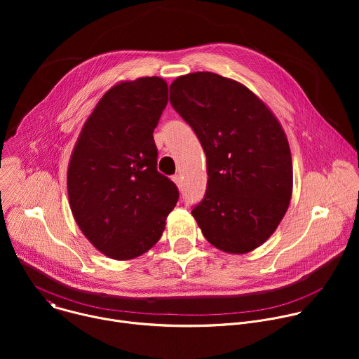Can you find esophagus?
Masks as SVG:
<instances>
[{"mask_svg":"<svg viewBox=\"0 0 359 359\" xmlns=\"http://www.w3.org/2000/svg\"><path fill=\"white\" fill-rule=\"evenodd\" d=\"M173 182L176 183V186H177L179 189H182L183 180H182V176H180V175H175V176H173Z\"/></svg>","mask_w":359,"mask_h":359,"instance_id":"obj_1","label":"esophagus"}]
</instances>
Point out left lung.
Masks as SVG:
<instances>
[{
    "label": "left lung",
    "mask_w": 359,
    "mask_h": 359,
    "mask_svg": "<svg viewBox=\"0 0 359 359\" xmlns=\"http://www.w3.org/2000/svg\"><path fill=\"white\" fill-rule=\"evenodd\" d=\"M170 104L208 159V190L191 210L216 248L244 254L278 227L292 194V161L276 115L243 83L193 72L170 85Z\"/></svg>",
    "instance_id": "left-lung-1"
}]
</instances>
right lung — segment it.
Wrapping results in <instances>:
<instances>
[{
	"instance_id": "1",
	"label": "right lung",
	"mask_w": 359,
	"mask_h": 359,
	"mask_svg": "<svg viewBox=\"0 0 359 359\" xmlns=\"http://www.w3.org/2000/svg\"><path fill=\"white\" fill-rule=\"evenodd\" d=\"M168 105V83L144 76L114 85L96 104L72 150L68 197L76 224L114 260L155 245L179 190L158 172L153 130Z\"/></svg>"
}]
</instances>
